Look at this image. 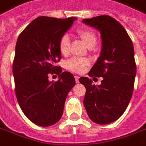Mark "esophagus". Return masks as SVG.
<instances>
[{"mask_svg":"<svg viewBox=\"0 0 146 146\" xmlns=\"http://www.w3.org/2000/svg\"><path fill=\"white\" fill-rule=\"evenodd\" d=\"M74 77H75V80H76V83H78V82H79V76H74Z\"/></svg>","mask_w":146,"mask_h":146,"instance_id":"obj_1","label":"esophagus"}]
</instances>
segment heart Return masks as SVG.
I'll return each instance as SVG.
<instances>
[{"label": "heart", "instance_id": "obj_1", "mask_svg": "<svg viewBox=\"0 0 146 146\" xmlns=\"http://www.w3.org/2000/svg\"><path fill=\"white\" fill-rule=\"evenodd\" d=\"M77 35L80 38L84 44L88 48H92L96 45L97 38L92 31L88 29H81L77 31ZM70 38L67 35H64L59 40V50L63 55H66L69 53L70 50ZM88 65L87 59L73 58H70L66 62V68L74 73H82L84 71L86 66Z\"/></svg>", "mask_w": 146, "mask_h": 146}]
</instances>
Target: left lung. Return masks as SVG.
<instances>
[{"instance_id":"8db88e82","label":"left lung","mask_w":146,"mask_h":146,"mask_svg":"<svg viewBox=\"0 0 146 146\" xmlns=\"http://www.w3.org/2000/svg\"><path fill=\"white\" fill-rule=\"evenodd\" d=\"M82 22L101 35L100 56L88 76L103 77L100 85L92 84L88 77L79 79L86 88L84 106L92 122L108 124L121 117L133 94L137 71L133 42L122 24L111 16H96Z\"/></svg>"}]
</instances>
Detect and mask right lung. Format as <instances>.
I'll use <instances>...</instances> for the list:
<instances>
[{"mask_svg": "<svg viewBox=\"0 0 146 146\" xmlns=\"http://www.w3.org/2000/svg\"><path fill=\"white\" fill-rule=\"evenodd\" d=\"M76 19L39 16L16 42L13 73L17 101L27 119L38 126L58 122L68 93L76 84L72 73H62L56 65L62 58L59 40ZM49 73L58 75L59 80L50 82Z\"/></svg>", "mask_w": 146, "mask_h": 146, "instance_id": "1", "label": "right lung"}]
</instances>
